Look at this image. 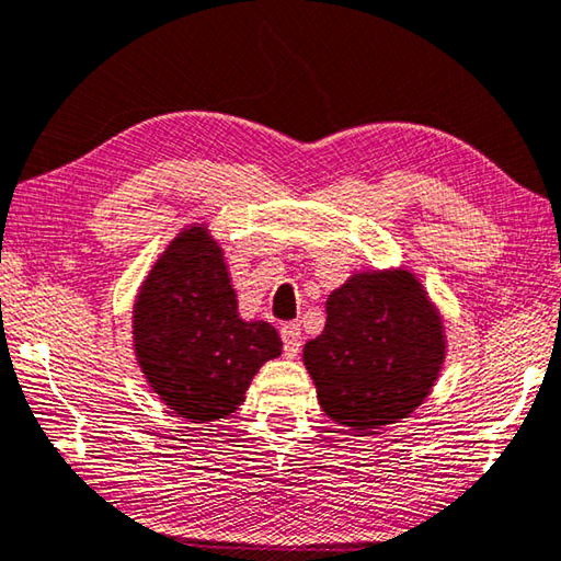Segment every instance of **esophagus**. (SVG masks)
Segmentation results:
<instances>
[{"mask_svg":"<svg viewBox=\"0 0 561 561\" xmlns=\"http://www.w3.org/2000/svg\"><path fill=\"white\" fill-rule=\"evenodd\" d=\"M282 343H284V355L296 357L301 350V325L299 323H284L282 325Z\"/></svg>","mask_w":561,"mask_h":561,"instance_id":"obj_1","label":"esophagus"}]
</instances>
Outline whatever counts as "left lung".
Masks as SVG:
<instances>
[{
	"instance_id": "obj_1",
	"label": "left lung",
	"mask_w": 561,
	"mask_h": 561,
	"mask_svg": "<svg viewBox=\"0 0 561 561\" xmlns=\"http://www.w3.org/2000/svg\"><path fill=\"white\" fill-rule=\"evenodd\" d=\"M304 365L328 419L357 433L397 423L431 393L445 359L440 316L411 272H362L325 301Z\"/></svg>"
}]
</instances>
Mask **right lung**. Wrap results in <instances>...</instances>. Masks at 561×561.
<instances>
[{
	"label": "right lung",
	"instance_id": "obj_1",
	"mask_svg": "<svg viewBox=\"0 0 561 561\" xmlns=\"http://www.w3.org/2000/svg\"><path fill=\"white\" fill-rule=\"evenodd\" d=\"M134 345L152 391L192 423L233 413L257 369L282 355L274 325L238 316L221 248L204 226L182 230L142 282Z\"/></svg>",
	"mask_w": 561,
	"mask_h": 561
}]
</instances>
